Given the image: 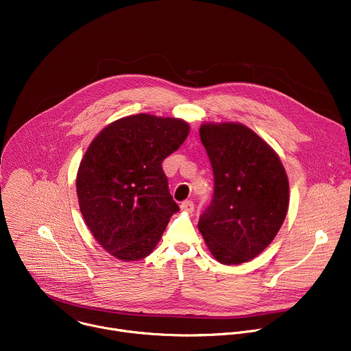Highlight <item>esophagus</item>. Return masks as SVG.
<instances>
[{"mask_svg": "<svg viewBox=\"0 0 351 351\" xmlns=\"http://www.w3.org/2000/svg\"><path fill=\"white\" fill-rule=\"evenodd\" d=\"M193 208H195V204H193V202H192V200H185V202H182V203H181V210H184V211L192 213V211H193Z\"/></svg>", "mask_w": 351, "mask_h": 351, "instance_id": "obj_1", "label": "esophagus"}]
</instances>
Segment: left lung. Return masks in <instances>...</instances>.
Masks as SVG:
<instances>
[{
  "label": "left lung",
  "mask_w": 351,
  "mask_h": 351,
  "mask_svg": "<svg viewBox=\"0 0 351 351\" xmlns=\"http://www.w3.org/2000/svg\"><path fill=\"white\" fill-rule=\"evenodd\" d=\"M199 133L214 173V195L197 228L218 262H248L285 219L287 173L277 154L241 123H204Z\"/></svg>",
  "instance_id": "1"
}]
</instances>
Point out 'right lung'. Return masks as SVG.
Returning <instances> with one entry per match:
<instances>
[{"label": "right lung", "instance_id": "add662e5", "mask_svg": "<svg viewBox=\"0 0 351 351\" xmlns=\"http://www.w3.org/2000/svg\"><path fill=\"white\" fill-rule=\"evenodd\" d=\"M188 134L181 119L138 114L104 128L85 152L77 174L80 208L93 237L115 258L148 256L180 210L162 162Z\"/></svg>", "mask_w": 351, "mask_h": 351}]
</instances>
